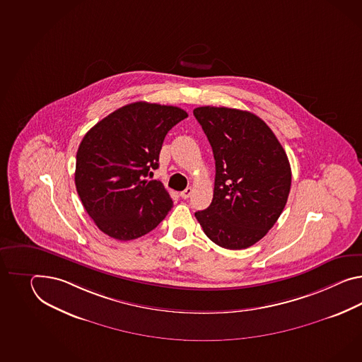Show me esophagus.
Segmentation results:
<instances>
[{
  "mask_svg": "<svg viewBox=\"0 0 362 362\" xmlns=\"http://www.w3.org/2000/svg\"><path fill=\"white\" fill-rule=\"evenodd\" d=\"M192 192H194V188L192 187H187L183 192H180V197L182 199H188V197H191Z\"/></svg>",
  "mask_w": 362,
  "mask_h": 362,
  "instance_id": "34e87169",
  "label": "esophagus"
}]
</instances>
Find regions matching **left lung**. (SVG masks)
Wrapping results in <instances>:
<instances>
[{"label":"left lung","mask_w":362,"mask_h":362,"mask_svg":"<svg viewBox=\"0 0 362 362\" xmlns=\"http://www.w3.org/2000/svg\"><path fill=\"white\" fill-rule=\"evenodd\" d=\"M212 146V204L194 213L206 237L223 248L255 245L279 220L291 192L289 159L271 128L248 111L197 107Z\"/></svg>","instance_id":"8db88e82"}]
</instances>
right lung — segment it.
<instances>
[{"instance_id":"obj_1","label":"right lung","mask_w":362,"mask_h":362,"mask_svg":"<svg viewBox=\"0 0 362 362\" xmlns=\"http://www.w3.org/2000/svg\"><path fill=\"white\" fill-rule=\"evenodd\" d=\"M185 110L136 102L95 124L82 139L74 182L83 208L111 238L132 240L156 229L173 200L159 180L158 168L168 131L185 119Z\"/></svg>"}]
</instances>
